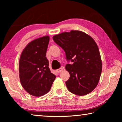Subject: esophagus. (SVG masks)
<instances>
[{"instance_id": "esophagus-1", "label": "esophagus", "mask_w": 122, "mask_h": 122, "mask_svg": "<svg viewBox=\"0 0 122 122\" xmlns=\"http://www.w3.org/2000/svg\"><path fill=\"white\" fill-rule=\"evenodd\" d=\"M64 69H65V68H64L63 67H61L60 68L56 69V71L57 72V73H60V72L61 71H62Z\"/></svg>"}]
</instances>
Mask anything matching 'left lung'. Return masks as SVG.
Returning a JSON list of instances; mask_svg holds the SVG:
<instances>
[{"mask_svg": "<svg viewBox=\"0 0 122 122\" xmlns=\"http://www.w3.org/2000/svg\"><path fill=\"white\" fill-rule=\"evenodd\" d=\"M62 48L69 62L66 69L70 77L66 82L68 89L76 95L90 93L97 85L102 70L100 51L90 36L79 30L63 32L53 36Z\"/></svg>", "mask_w": 122, "mask_h": 122, "instance_id": "obj_1", "label": "left lung"}]
</instances>
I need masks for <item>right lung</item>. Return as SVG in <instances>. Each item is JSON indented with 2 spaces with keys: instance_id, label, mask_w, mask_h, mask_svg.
<instances>
[{
  "instance_id": "add662e5",
  "label": "right lung",
  "mask_w": 122,
  "mask_h": 122,
  "mask_svg": "<svg viewBox=\"0 0 122 122\" xmlns=\"http://www.w3.org/2000/svg\"><path fill=\"white\" fill-rule=\"evenodd\" d=\"M49 37L32 41L22 51L19 60V77L22 87L31 95L39 97L50 90L56 76L49 69L46 51Z\"/></svg>"
}]
</instances>
